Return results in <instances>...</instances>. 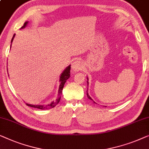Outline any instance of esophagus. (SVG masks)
<instances>
[{
	"label": "esophagus",
	"instance_id": "esophagus-1",
	"mask_svg": "<svg viewBox=\"0 0 149 149\" xmlns=\"http://www.w3.org/2000/svg\"><path fill=\"white\" fill-rule=\"evenodd\" d=\"M83 66L82 65H81V62L79 61V60H75L74 62H73L72 63V68L74 72H78V71L81 70V69H82Z\"/></svg>",
	"mask_w": 149,
	"mask_h": 149
}]
</instances>
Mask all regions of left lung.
Here are the masks:
<instances>
[{"label": "left lung", "instance_id": "1", "mask_svg": "<svg viewBox=\"0 0 149 149\" xmlns=\"http://www.w3.org/2000/svg\"><path fill=\"white\" fill-rule=\"evenodd\" d=\"M87 83H88V82H87ZM87 96H88V98H89V99H91V100H93V99H92V98H91V96H89V95H88V93H87Z\"/></svg>", "mask_w": 149, "mask_h": 149}]
</instances>
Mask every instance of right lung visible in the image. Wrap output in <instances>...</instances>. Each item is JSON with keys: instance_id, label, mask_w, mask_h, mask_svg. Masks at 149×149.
<instances>
[{"instance_id": "right-lung-1", "label": "right lung", "mask_w": 149, "mask_h": 149, "mask_svg": "<svg viewBox=\"0 0 149 149\" xmlns=\"http://www.w3.org/2000/svg\"><path fill=\"white\" fill-rule=\"evenodd\" d=\"M27 24H28V22H25L24 24V26L22 27V28H25V27L26 26ZM14 36H15V35L13 36V38L11 40V42H13V40ZM70 69H71V65L68 66V68H67L65 70H64V72L62 73L61 75V76H60L61 84H60V86H59V89H58V97L57 99H56V101L52 102L51 104H47V105H33V104H26L27 105L29 106V107H31L39 109H49L54 107H55L56 104L58 103V102L60 101L61 96V95H62V91H63V88L65 83L66 82V80L70 76Z\"/></svg>"}]
</instances>
